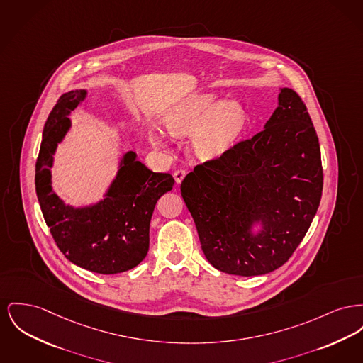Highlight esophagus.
Listing matches in <instances>:
<instances>
[{
  "label": "esophagus",
  "mask_w": 363,
  "mask_h": 363,
  "mask_svg": "<svg viewBox=\"0 0 363 363\" xmlns=\"http://www.w3.org/2000/svg\"><path fill=\"white\" fill-rule=\"evenodd\" d=\"M185 175H186V171L182 170V169H178V170L174 171V178H175L177 184H181L182 179L185 178Z\"/></svg>",
  "instance_id": "obj_1"
}]
</instances>
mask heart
<instances>
[{
    "instance_id": "heart-1",
    "label": "heart",
    "mask_w": 363,
    "mask_h": 363,
    "mask_svg": "<svg viewBox=\"0 0 363 363\" xmlns=\"http://www.w3.org/2000/svg\"><path fill=\"white\" fill-rule=\"evenodd\" d=\"M245 123L247 113L240 103H222L213 94L194 96L164 118V128L172 135H191L199 130L193 145L203 157L225 153L240 137Z\"/></svg>"
}]
</instances>
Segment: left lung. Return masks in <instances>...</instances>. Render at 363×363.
Returning a JSON list of instances; mask_svg holds the SVG:
<instances>
[{
	"instance_id": "8db88e82",
	"label": "left lung",
	"mask_w": 363,
	"mask_h": 363,
	"mask_svg": "<svg viewBox=\"0 0 363 363\" xmlns=\"http://www.w3.org/2000/svg\"><path fill=\"white\" fill-rule=\"evenodd\" d=\"M264 128L181 184L201 250L215 269L260 276L298 248L320 207L323 171L315 128L298 93L282 87ZM256 220L265 230L250 235Z\"/></svg>"
}]
</instances>
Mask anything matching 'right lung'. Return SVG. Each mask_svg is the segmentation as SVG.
<instances>
[{
	"instance_id": "1",
	"label": "right lung",
	"mask_w": 363,
	"mask_h": 363,
	"mask_svg": "<svg viewBox=\"0 0 363 363\" xmlns=\"http://www.w3.org/2000/svg\"><path fill=\"white\" fill-rule=\"evenodd\" d=\"M85 97L86 90H71L50 111L35 164V191L43 219L63 255L89 272L116 274L135 267L148 254L153 208L175 181L167 172L148 170L135 160L134 152H128L103 201L86 208L65 206L52 191L49 169L71 125L67 115Z\"/></svg>"
}]
</instances>
